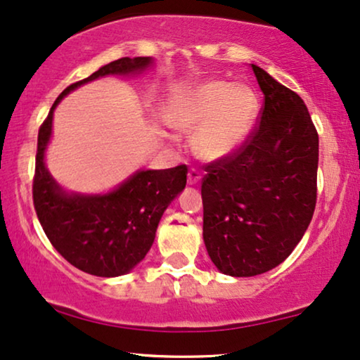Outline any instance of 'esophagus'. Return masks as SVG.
I'll list each match as a JSON object with an SVG mask.
<instances>
[{
    "label": "esophagus",
    "instance_id": "34e87169",
    "mask_svg": "<svg viewBox=\"0 0 360 360\" xmlns=\"http://www.w3.org/2000/svg\"><path fill=\"white\" fill-rule=\"evenodd\" d=\"M200 179H201L200 170H196V169H190V170H188V184H190V185L198 184Z\"/></svg>",
    "mask_w": 360,
    "mask_h": 360
}]
</instances>
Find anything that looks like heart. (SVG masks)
<instances>
[{"label":"heart","instance_id":"1","mask_svg":"<svg viewBox=\"0 0 360 360\" xmlns=\"http://www.w3.org/2000/svg\"><path fill=\"white\" fill-rule=\"evenodd\" d=\"M259 100L248 85L208 80L181 98L174 124L194 129L193 147L203 159L218 160L239 149L252 129Z\"/></svg>","mask_w":360,"mask_h":360}]
</instances>
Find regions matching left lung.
Instances as JSON below:
<instances>
[{"label": "left lung", "mask_w": 360, "mask_h": 360, "mask_svg": "<svg viewBox=\"0 0 360 360\" xmlns=\"http://www.w3.org/2000/svg\"><path fill=\"white\" fill-rule=\"evenodd\" d=\"M264 105L243 146L201 180L203 239L233 277L269 272L292 254L316 206L318 131L302 98L254 65Z\"/></svg>", "instance_id": "left-lung-1"}]
</instances>
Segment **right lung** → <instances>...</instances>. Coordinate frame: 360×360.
I'll use <instances>...</instances> for the list:
<instances>
[{"label": "right lung", "mask_w": 360, "mask_h": 360, "mask_svg": "<svg viewBox=\"0 0 360 360\" xmlns=\"http://www.w3.org/2000/svg\"><path fill=\"white\" fill-rule=\"evenodd\" d=\"M150 57H122L63 90L39 127L32 200L44 233L73 267L96 277L127 274L149 252L157 226L172 200L185 188L188 167L141 170L103 196L67 195L44 164L57 103L83 83L105 75L144 70Z\"/></svg>", "instance_id": "1"}]
</instances>
